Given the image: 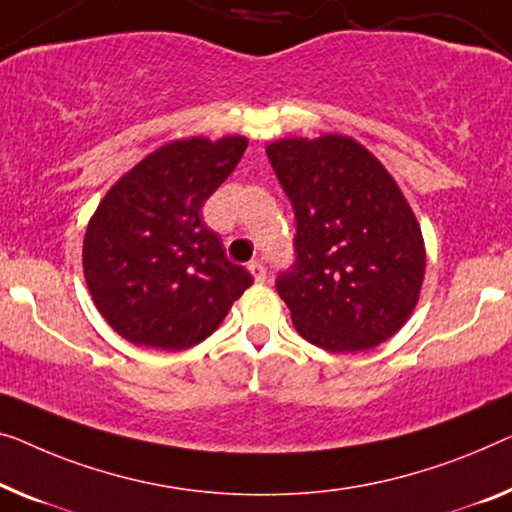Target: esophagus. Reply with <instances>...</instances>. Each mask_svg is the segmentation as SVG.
<instances>
[{"label": "esophagus", "instance_id": "esophagus-1", "mask_svg": "<svg viewBox=\"0 0 512 512\" xmlns=\"http://www.w3.org/2000/svg\"><path fill=\"white\" fill-rule=\"evenodd\" d=\"M248 271L253 273L255 282H264L266 280V266L262 262H257V259H255V262L248 264Z\"/></svg>", "mask_w": 512, "mask_h": 512}]
</instances>
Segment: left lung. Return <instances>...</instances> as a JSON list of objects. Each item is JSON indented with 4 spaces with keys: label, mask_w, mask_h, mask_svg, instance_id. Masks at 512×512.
Instances as JSON below:
<instances>
[{
    "label": "left lung",
    "mask_w": 512,
    "mask_h": 512,
    "mask_svg": "<svg viewBox=\"0 0 512 512\" xmlns=\"http://www.w3.org/2000/svg\"><path fill=\"white\" fill-rule=\"evenodd\" d=\"M296 216V259L276 280L292 322L333 354L377 347L416 308L425 246L398 183L347 135L266 147Z\"/></svg>",
    "instance_id": "8db88e82"
}]
</instances>
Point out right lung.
Segmentation results:
<instances>
[{"label": "right lung", "instance_id": "add662e5", "mask_svg": "<svg viewBox=\"0 0 512 512\" xmlns=\"http://www.w3.org/2000/svg\"><path fill=\"white\" fill-rule=\"evenodd\" d=\"M246 147L241 135L170 142L142 158L98 204L82 266L98 312L121 338L165 352L193 347L253 285L202 220L204 202Z\"/></svg>", "mask_w": 512, "mask_h": 512}]
</instances>
